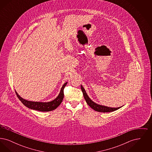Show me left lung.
Here are the masks:
<instances>
[{
	"instance_id": "8db88e82",
	"label": "left lung",
	"mask_w": 152,
	"mask_h": 152,
	"mask_svg": "<svg viewBox=\"0 0 152 152\" xmlns=\"http://www.w3.org/2000/svg\"><path fill=\"white\" fill-rule=\"evenodd\" d=\"M81 91L83 92V94L84 95V97L86 100V101L87 102L88 105L93 109H94V110L97 111V112H113L115 110H116L118 109L121 108V107H118V108H110V107H105V106H103L101 105H99L96 103H95L94 102L92 101L91 100V99L88 97V94H87L84 88L82 86H81Z\"/></svg>"
}]
</instances>
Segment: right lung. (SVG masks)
Listing matches in <instances>:
<instances>
[{"mask_svg":"<svg viewBox=\"0 0 152 152\" xmlns=\"http://www.w3.org/2000/svg\"><path fill=\"white\" fill-rule=\"evenodd\" d=\"M66 84H67V82H66L63 86L60 94L55 100L50 102H47L27 101L22 98L19 94H17L16 91L15 92L19 99L26 107H28V108L36 110L38 111H41V112H49L57 108L60 105V104L61 103L64 98V89L66 86Z\"/></svg>","mask_w":152,"mask_h":152,"instance_id":"1","label":"right lung"}]
</instances>
